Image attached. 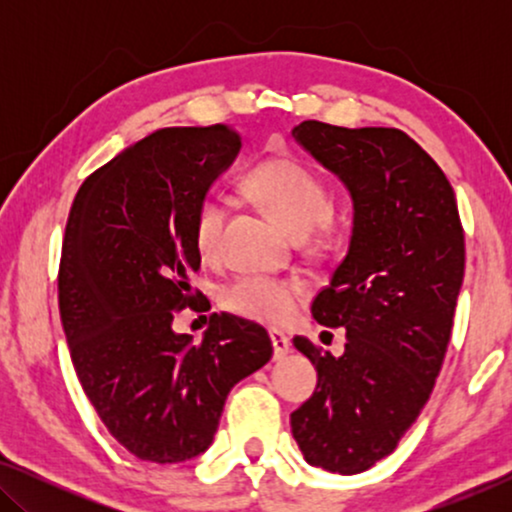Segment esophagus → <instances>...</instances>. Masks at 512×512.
Returning a JSON list of instances; mask_svg holds the SVG:
<instances>
[{
  "label": "esophagus",
  "mask_w": 512,
  "mask_h": 512,
  "mask_svg": "<svg viewBox=\"0 0 512 512\" xmlns=\"http://www.w3.org/2000/svg\"><path fill=\"white\" fill-rule=\"evenodd\" d=\"M270 342L272 349H275V359H282L284 354L291 352V342L282 331H270Z\"/></svg>",
  "instance_id": "1"
}]
</instances>
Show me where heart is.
<instances>
[{
    "instance_id": "obj_1",
    "label": "heart",
    "mask_w": 512,
    "mask_h": 512,
    "mask_svg": "<svg viewBox=\"0 0 512 512\" xmlns=\"http://www.w3.org/2000/svg\"><path fill=\"white\" fill-rule=\"evenodd\" d=\"M251 198L284 223L291 233L307 235L326 226L331 216V191L326 181L293 156L263 160L244 181ZM228 207L219 193L207 191L195 200L191 233L200 258L214 261L221 251ZM303 296V284L296 279L265 275H240L221 289V303L230 312L261 324L279 326L296 312V300Z\"/></svg>"
}]
</instances>
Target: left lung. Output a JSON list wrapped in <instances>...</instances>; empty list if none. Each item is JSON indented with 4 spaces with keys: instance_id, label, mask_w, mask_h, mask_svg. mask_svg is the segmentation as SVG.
<instances>
[{
    "instance_id": "8db88e82",
    "label": "left lung",
    "mask_w": 512,
    "mask_h": 512,
    "mask_svg": "<svg viewBox=\"0 0 512 512\" xmlns=\"http://www.w3.org/2000/svg\"><path fill=\"white\" fill-rule=\"evenodd\" d=\"M291 135L354 200L347 256L312 300L319 324L347 331L345 354L293 338L317 389L291 412V433L307 464L354 475L394 452L429 401L464 282V228L450 181L403 130L303 121Z\"/></svg>"
}]
</instances>
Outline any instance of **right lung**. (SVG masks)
I'll list each match as a JSON object with an SVG mask.
<instances>
[{
    "mask_svg": "<svg viewBox=\"0 0 512 512\" xmlns=\"http://www.w3.org/2000/svg\"><path fill=\"white\" fill-rule=\"evenodd\" d=\"M233 125L163 128L83 181L69 209L58 305L69 356L88 401L125 450L179 464L214 440L228 391L263 368V326L209 314L205 338L174 333L186 307L207 300L188 277L200 270L195 200L233 163Z\"/></svg>",
    "mask_w": 512,
    "mask_h": 512,
    "instance_id": "add662e5",
    "label": "right lung"
}]
</instances>
